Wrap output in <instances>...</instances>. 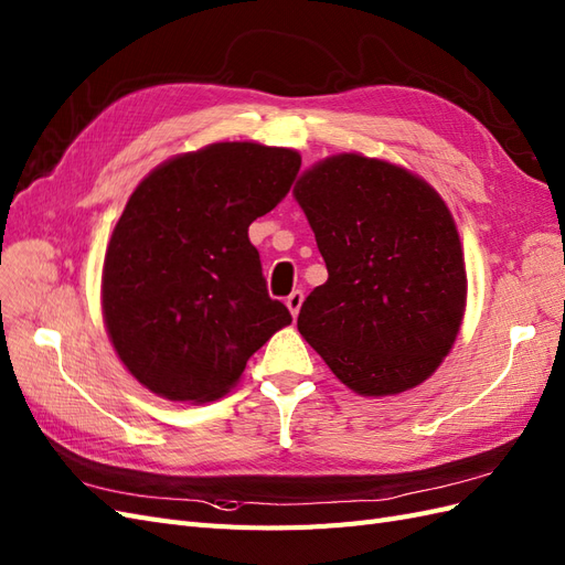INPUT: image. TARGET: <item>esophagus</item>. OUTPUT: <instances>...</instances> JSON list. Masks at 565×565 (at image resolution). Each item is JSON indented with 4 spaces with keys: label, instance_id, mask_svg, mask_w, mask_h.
<instances>
[{
    "label": "esophagus",
    "instance_id": "1",
    "mask_svg": "<svg viewBox=\"0 0 565 565\" xmlns=\"http://www.w3.org/2000/svg\"><path fill=\"white\" fill-rule=\"evenodd\" d=\"M302 291H294L291 296L286 298V308H288V312H291L294 317H298V312H300V305H302Z\"/></svg>",
    "mask_w": 565,
    "mask_h": 565
}]
</instances>
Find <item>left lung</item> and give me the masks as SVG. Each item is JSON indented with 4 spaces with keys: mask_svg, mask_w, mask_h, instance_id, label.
Returning <instances> with one entry per match:
<instances>
[{
    "mask_svg": "<svg viewBox=\"0 0 565 565\" xmlns=\"http://www.w3.org/2000/svg\"><path fill=\"white\" fill-rule=\"evenodd\" d=\"M329 279L305 298L298 331L362 397L422 385L452 350L466 312V265L447 203L424 177L335 153L294 186Z\"/></svg>",
    "mask_w": 565,
    "mask_h": 565,
    "instance_id": "8db88e82",
    "label": "left lung"
}]
</instances>
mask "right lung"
Instances as JSON below:
<instances>
[{
  "mask_svg": "<svg viewBox=\"0 0 565 565\" xmlns=\"http://www.w3.org/2000/svg\"><path fill=\"white\" fill-rule=\"evenodd\" d=\"M300 170L296 149L217 141L153 168L127 199L102 269V312L118 360L172 402L227 395L250 354L291 324L267 296L250 222Z\"/></svg>",
  "mask_w": 565,
  "mask_h": 565,
  "instance_id": "obj_1",
  "label": "right lung"
}]
</instances>
